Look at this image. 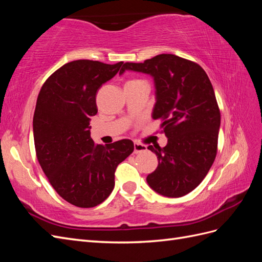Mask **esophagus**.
I'll return each instance as SVG.
<instances>
[{"mask_svg":"<svg viewBox=\"0 0 262 262\" xmlns=\"http://www.w3.org/2000/svg\"><path fill=\"white\" fill-rule=\"evenodd\" d=\"M146 149H147L146 145L138 143V142H136V143H134V153H136V154L143 153V152H145Z\"/></svg>","mask_w":262,"mask_h":262,"instance_id":"esophagus-1","label":"esophagus"}]
</instances>
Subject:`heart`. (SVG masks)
Here are the masks:
<instances>
[{
	"label": "heart",
	"instance_id": "b5f03b06",
	"mask_svg": "<svg viewBox=\"0 0 262 262\" xmlns=\"http://www.w3.org/2000/svg\"><path fill=\"white\" fill-rule=\"evenodd\" d=\"M133 81H139V80H133ZM131 82V81H130Z\"/></svg>",
	"mask_w": 262,
	"mask_h": 262
}]
</instances>
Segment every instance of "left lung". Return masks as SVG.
Returning a JSON list of instances; mask_svg holds the SVG:
<instances>
[{"label":"left lung","instance_id":"obj_1","mask_svg":"<svg viewBox=\"0 0 262 262\" xmlns=\"http://www.w3.org/2000/svg\"><path fill=\"white\" fill-rule=\"evenodd\" d=\"M152 75L156 87L153 119H160L167 145H149L157 168L148 186L165 196H182L201 184L215 160L221 113L213 86L198 63L163 53L120 70Z\"/></svg>","mask_w":262,"mask_h":262}]
</instances>
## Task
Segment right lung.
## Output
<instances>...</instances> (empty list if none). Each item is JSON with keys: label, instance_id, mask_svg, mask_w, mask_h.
I'll list each match as a JSON object with an SVG mask.
<instances>
[{"label": "right lung", "instance_id": "1", "mask_svg": "<svg viewBox=\"0 0 262 262\" xmlns=\"http://www.w3.org/2000/svg\"><path fill=\"white\" fill-rule=\"evenodd\" d=\"M122 67V61L69 62L47 78L38 95L33 120L37 160L58 194L78 208L107 199L117 166L134 149L128 139L95 144L90 132L97 91Z\"/></svg>", "mask_w": 262, "mask_h": 262}]
</instances>
